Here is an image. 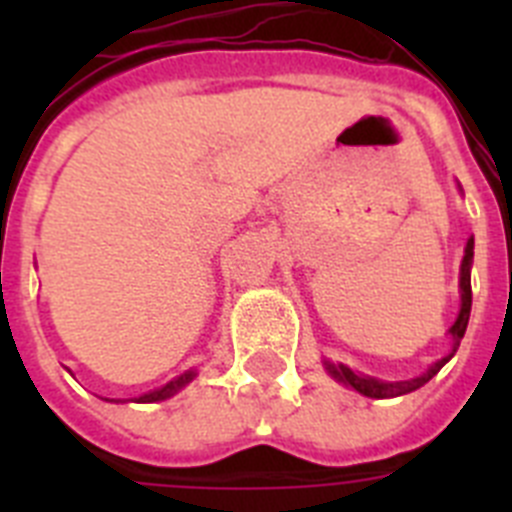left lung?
<instances>
[{
	"label": "left lung",
	"instance_id": "obj_1",
	"mask_svg": "<svg viewBox=\"0 0 512 512\" xmlns=\"http://www.w3.org/2000/svg\"><path fill=\"white\" fill-rule=\"evenodd\" d=\"M472 256H474V238H469L467 248H464V261H461V279H459L461 310H459V318H456V323L451 325V330H449L451 341H454V348H451L449 356L438 359L436 364L428 369V372L420 374V377H415V379H408V382H379V379H372V377H361V374L351 372V369L343 364H328V361H325L328 372L333 374L336 379H341L343 384H348V387H354V390L361 392V395L377 397V400H384V397L408 395V392L420 390L425 382H431V379L441 372V366L456 354V348H459L461 338H464V330H467L469 312H472V274H469V271H472Z\"/></svg>",
	"mask_w": 512,
	"mask_h": 512
}]
</instances>
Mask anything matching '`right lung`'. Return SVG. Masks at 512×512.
<instances>
[{"mask_svg": "<svg viewBox=\"0 0 512 512\" xmlns=\"http://www.w3.org/2000/svg\"><path fill=\"white\" fill-rule=\"evenodd\" d=\"M192 377H194V372L182 374V377L174 379V382H169V384H166V387H161V390H153V392H148V395H143L138 402H158V400H166V397L174 395L176 390H182L184 384H187Z\"/></svg>", "mask_w": 512, "mask_h": 512, "instance_id": "1", "label": "right lung"}]
</instances>
